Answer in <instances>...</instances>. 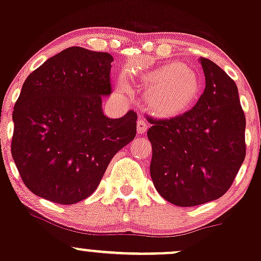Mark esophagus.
I'll return each mask as SVG.
<instances>
[{"mask_svg":"<svg viewBox=\"0 0 261 261\" xmlns=\"http://www.w3.org/2000/svg\"><path fill=\"white\" fill-rule=\"evenodd\" d=\"M147 127H149V126H147L146 121H145L144 119H141V117H139V120H138V134L139 135H142V134L146 133Z\"/></svg>","mask_w":261,"mask_h":261,"instance_id":"34e87169","label":"esophagus"}]
</instances>
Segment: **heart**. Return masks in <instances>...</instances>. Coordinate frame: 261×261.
I'll return each mask as SVG.
<instances>
[{
	"mask_svg": "<svg viewBox=\"0 0 261 261\" xmlns=\"http://www.w3.org/2000/svg\"><path fill=\"white\" fill-rule=\"evenodd\" d=\"M120 87L127 91L128 85ZM140 91L149 92L147 103L156 115L163 117L176 116L190 108L200 91L199 77L193 70L179 62H170L142 73L135 81Z\"/></svg>",
	"mask_w": 261,
	"mask_h": 261,
	"instance_id": "obj_1",
	"label": "heart"
}]
</instances>
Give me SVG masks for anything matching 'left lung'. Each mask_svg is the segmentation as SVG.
Listing matches in <instances>:
<instances>
[{
	"label": "left lung",
	"instance_id": "left-lung-1",
	"mask_svg": "<svg viewBox=\"0 0 261 261\" xmlns=\"http://www.w3.org/2000/svg\"><path fill=\"white\" fill-rule=\"evenodd\" d=\"M205 90L196 105L171 119L147 117L156 190L177 206L219 199L245 159V115L238 87L223 68L200 57Z\"/></svg>",
	"mask_w": 261,
	"mask_h": 261
}]
</instances>
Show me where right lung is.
I'll return each mask as SVG.
<instances>
[{
    "label": "right lung",
    "mask_w": 261,
    "mask_h": 261,
    "mask_svg": "<svg viewBox=\"0 0 261 261\" xmlns=\"http://www.w3.org/2000/svg\"><path fill=\"white\" fill-rule=\"evenodd\" d=\"M108 52L68 47L29 75L13 109L11 153L35 195L71 205L97 189L111 159L136 135L138 115L102 112L111 94Z\"/></svg>",
    "instance_id": "right-lung-1"
}]
</instances>
